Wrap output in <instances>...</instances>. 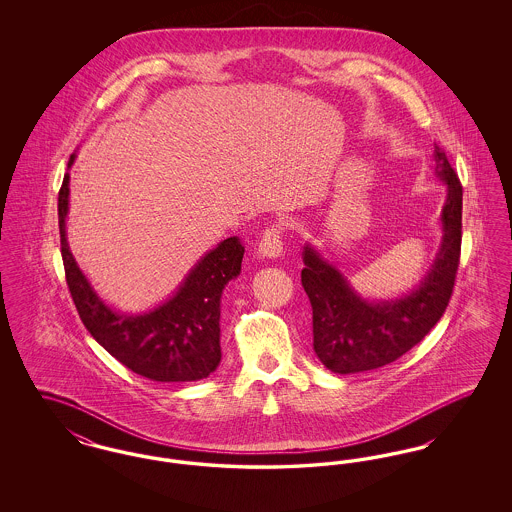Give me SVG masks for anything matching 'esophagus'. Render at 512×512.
<instances>
[{
	"label": "esophagus",
	"mask_w": 512,
	"mask_h": 512,
	"mask_svg": "<svg viewBox=\"0 0 512 512\" xmlns=\"http://www.w3.org/2000/svg\"><path fill=\"white\" fill-rule=\"evenodd\" d=\"M282 249H284L282 226L280 224H272L263 232V238L259 242V255L263 259H276V257H280Z\"/></svg>",
	"instance_id": "34e87169"
}]
</instances>
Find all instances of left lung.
Instances as JSON below:
<instances>
[{"mask_svg":"<svg viewBox=\"0 0 512 512\" xmlns=\"http://www.w3.org/2000/svg\"><path fill=\"white\" fill-rule=\"evenodd\" d=\"M434 159L436 176L447 184L443 238L434 265L409 295L366 301L311 245L303 249L301 284L313 307V347L332 372L355 374L397 361L438 324L449 305L461 259L463 186L439 146Z\"/></svg>","mask_w":512,"mask_h":512,"instance_id":"1","label":"left lung"}]
</instances>
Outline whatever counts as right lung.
I'll return each instance as SVG.
<instances>
[{"label":"right lung","mask_w":512,"mask_h":512,"mask_svg":"<svg viewBox=\"0 0 512 512\" xmlns=\"http://www.w3.org/2000/svg\"><path fill=\"white\" fill-rule=\"evenodd\" d=\"M73 161L71 155L69 167ZM57 211L67 286L94 340L126 368L155 382H195L215 372L220 363V295L242 270L240 238H226L201 257L163 305L144 315H121L92 290L67 244L69 174L59 190Z\"/></svg>","instance_id":"add662e5"}]
</instances>
